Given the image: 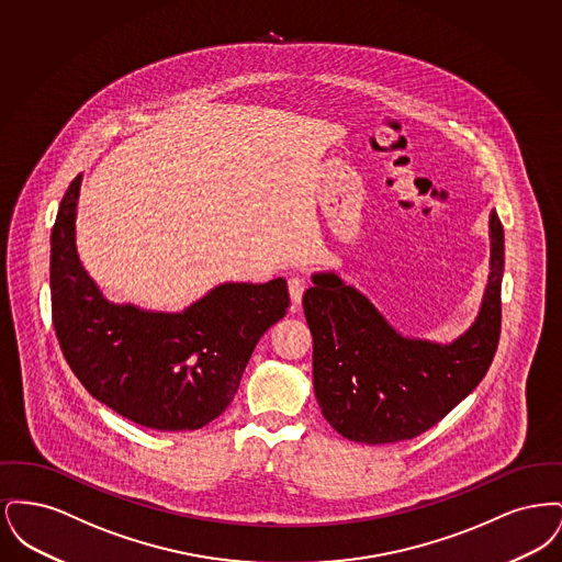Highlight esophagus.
Masks as SVG:
<instances>
[{"label": "esophagus", "instance_id": "obj_1", "mask_svg": "<svg viewBox=\"0 0 562 562\" xmlns=\"http://www.w3.org/2000/svg\"><path fill=\"white\" fill-rule=\"evenodd\" d=\"M305 289H307L305 278H301V276H293V278L289 280V293H291V301H293L294 305H299V303H301Z\"/></svg>", "mask_w": 562, "mask_h": 562}]
</instances>
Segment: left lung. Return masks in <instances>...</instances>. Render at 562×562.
<instances>
[{"mask_svg":"<svg viewBox=\"0 0 562 562\" xmlns=\"http://www.w3.org/2000/svg\"><path fill=\"white\" fill-rule=\"evenodd\" d=\"M504 227L491 213V273L476 322L453 344L406 339L337 273H314L303 312L324 419L364 445L411 440L447 417L488 371L502 333Z\"/></svg>","mask_w":562,"mask_h":562,"instance_id":"8db88e82","label":"left lung"}]
</instances>
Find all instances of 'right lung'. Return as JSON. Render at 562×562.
Returning <instances> with one entry per match:
<instances>
[{
  "mask_svg": "<svg viewBox=\"0 0 562 562\" xmlns=\"http://www.w3.org/2000/svg\"><path fill=\"white\" fill-rule=\"evenodd\" d=\"M81 175L65 191L50 236L56 339L97 401L145 428H204L234 401L252 349L291 303L284 278L227 282L181 314L109 303L76 248Z\"/></svg>",
  "mask_w": 562,
  "mask_h": 562,
  "instance_id": "obj_1",
  "label": "right lung"
}]
</instances>
